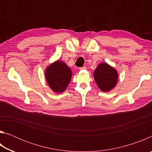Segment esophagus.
<instances>
[{"instance_id": "1", "label": "esophagus", "mask_w": 152, "mask_h": 152, "mask_svg": "<svg viewBox=\"0 0 152 152\" xmlns=\"http://www.w3.org/2000/svg\"><path fill=\"white\" fill-rule=\"evenodd\" d=\"M80 70H86V67L85 66H83V67H80V68H79Z\"/></svg>"}]
</instances>
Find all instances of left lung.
Wrapping results in <instances>:
<instances>
[{
	"mask_svg": "<svg viewBox=\"0 0 152 152\" xmlns=\"http://www.w3.org/2000/svg\"><path fill=\"white\" fill-rule=\"evenodd\" d=\"M94 78L99 88L107 92L116 85L118 76L114 68L106 63H102L95 70Z\"/></svg>",
	"mask_w": 152,
	"mask_h": 152,
	"instance_id": "obj_1",
	"label": "left lung"
}]
</instances>
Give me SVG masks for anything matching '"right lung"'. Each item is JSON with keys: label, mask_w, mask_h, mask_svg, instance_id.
Returning a JSON list of instances; mask_svg holds the SVG:
<instances>
[{"label": "right lung", "mask_w": 152, "mask_h": 152, "mask_svg": "<svg viewBox=\"0 0 152 152\" xmlns=\"http://www.w3.org/2000/svg\"><path fill=\"white\" fill-rule=\"evenodd\" d=\"M72 72L62 61H56L47 68L45 78L50 88L58 93L63 92L70 82Z\"/></svg>", "instance_id": "right-lung-1"}]
</instances>
